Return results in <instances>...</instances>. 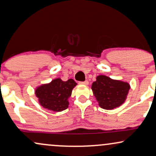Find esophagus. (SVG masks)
<instances>
[{"label":"esophagus","mask_w":156,"mask_h":156,"mask_svg":"<svg viewBox=\"0 0 156 156\" xmlns=\"http://www.w3.org/2000/svg\"><path fill=\"white\" fill-rule=\"evenodd\" d=\"M79 83L81 85H86V86H87V85L88 84V80H85V81H83V82H80Z\"/></svg>","instance_id":"1"}]
</instances>
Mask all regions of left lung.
<instances>
[{
  "mask_svg": "<svg viewBox=\"0 0 156 156\" xmlns=\"http://www.w3.org/2000/svg\"><path fill=\"white\" fill-rule=\"evenodd\" d=\"M130 86L128 83L113 80L106 76H98L91 89L102 109L111 110L119 107L127 98Z\"/></svg>",
  "mask_w": 156,
  "mask_h": 156,
  "instance_id": "1",
  "label": "left lung"
}]
</instances>
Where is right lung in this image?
<instances>
[{
  "label": "right lung",
  "instance_id": "right-lung-1",
  "mask_svg": "<svg viewBox=\"0 0 156 156\" xmlns=\"http://www.w3.org/2000/svg\"><path fill=\"white\" fill-rule=\"evenodd\" d=\"M77 83L74 80L63 81L56 78L50 83L43 84L35 90L41 106L53 112H62L68 107V98Z\"/></svg>",
  "mask_w": 156,
  "mask_h": 156
}]
</instances>
